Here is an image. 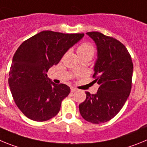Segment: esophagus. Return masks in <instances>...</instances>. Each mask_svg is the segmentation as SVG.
<instances>
[{"label": "esophagus", "instance_id": "1", "mask_svg": "<svg viewBox=\"0 0 147 147\" xmlns=\"http://www.w3.org/2000/svg\"><path fill=\"white\" fill-rule=\"evenodd\" d=\"M78 89H76V88H73V87H72L71 88V92H76L77 91Z\"/></svg>", "mask_w": 147, "mask_h": 147}]
</instances>
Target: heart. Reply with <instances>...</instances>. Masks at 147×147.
<instances>
[{
  "label": "heart",
  "instance_id": "heart-1",
  "mask_svg": "<svg viewBox=\"0 0 147 147\" xmlns=\"http://www.w3.org/2000/svg\"><path fill=\"white\" fill-rule=\"evenodd\" d=\"M77 53L79 57L86 56L92 58L95 54V47L89 43H83L79 46L77 49Z\"/></svg>",
  "mask_w": 147,
  "mask_h": 147
}]
</instances>
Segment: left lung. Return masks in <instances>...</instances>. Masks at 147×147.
Instances as JSON below:
<instances>
[{
    "mask_svg": "<svg viewBox=\"0 0 147 147\" xmlns=\"http://www.w3.org/2000/svg\"><path fill=\"white\" fill-rule=\"evenodd\" d=\"M86 35L97 46L93 82L99 88L96 94L86 92L79 111L84 120L98 124L114 118L127 101L132 88L133 63L126 47L117 39L98 32Z\"/></svg>",
    "mask_w": 147,
    "mask_h": 147,
    "instance_id": "8db88e82",
    "label": "left lung"
}]
</instances>
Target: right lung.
<instances>
[{
	"label": "right lung",
	"mask_w": 147,
	"mask_h": 147,
	"mask_svg": "<svg viewBox=\"0 0 147 147\" xmlns=\"http://www.w3.org/2000/svg\"><path fill=\"white\" fill-rule=\"evenodd\" d=\"M84 36V33L43 31L23 42L15 52L9 85L15 104L28 118L45 121L59 112L70 88L54 84L47 72Z\"/></svg>",
	"instance_id": "add662e5"
}]
</instances>
